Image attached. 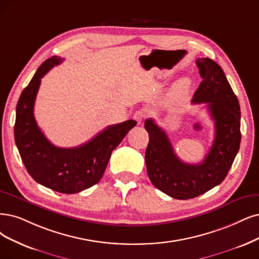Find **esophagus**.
Listing matches in <instances>:
<instances>
[{"mask_svg": "<svg viewBox=\"0 0 259 259\" xmlns=\"http://www.w3.org/2000/svg\"><path fill=\"white\" fill-rule=\"evenodd\" d=\"M133 118H135L137 121H138V123L140 124V123H142V121L144 120V118H145V113L143 112V111H137L136 113H135V115H133Z\"/></svg>", "mask_w": 259, "mask_h": 259, "instance_id": "esophagus-1", "label": "esophagus"}]
</instances>
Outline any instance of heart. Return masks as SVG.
Returning <instances> with one entry per match:
<instances>
[{
	"label": "heart",
	"instance_id": "obj_1",
	"mask_svg": "<svg viewBox=\"0 0 259 259\" xmlns=\"http://www.w3.org/2000/svg\"><path fill=\"white\" fill-rule=\"evenodd\" d=\"M187 88V83L186 82H180L179 84H178V90H180V91H184L185 89Z\"/></svg>",
	"mask_w": 259,
	"mask_h": 259
}]
</instances>
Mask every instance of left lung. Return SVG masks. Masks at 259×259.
I'll return each mask as SVG.
<instances>
[{
  "label": "left lung",
  "instance_id": "1",
  "mask_svg": "<svg viewBox=\"0 0 259 259\" xmlns=\"http://www.w3.org/2000/svg\"><path fill=\"white\" fill-rule=\"evenodd\" d=\"M195 63L203 81L192 103H206L214 121V140L205 159L198 164L185 163L154 119H146L144 124L149 136L145 152L148 177L158 190L177 199L196 197L221 184L241 142L240 105L223 69L208 57Z\"/></svg>",
  "mask_w": 259,
  "mask_h": 259
}]
</instances>
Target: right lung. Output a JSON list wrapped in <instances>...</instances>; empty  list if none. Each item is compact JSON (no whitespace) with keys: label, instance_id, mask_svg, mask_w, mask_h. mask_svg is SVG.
Segmentation results:
<instances>
[{"label":"right lung","instance_id":"obj_1","mask_svg":"<svg viewBox=\"0 0 259 259\" xmlns=\"http://www.w3.org/2000/svg\"><path fill=\"white\" fill-rule=\"evenodd\" d=\"M63 62L60 56L45 61L22 91L16 108L15 142L27 173L36 183L65 194L79 193L101 179L112 151L136 120L112 124L85 144L73 148L54 146L38 127L34 104L42 76Z\"/></svg>","mask_w":259,"mask_h":259}]
</instances>
